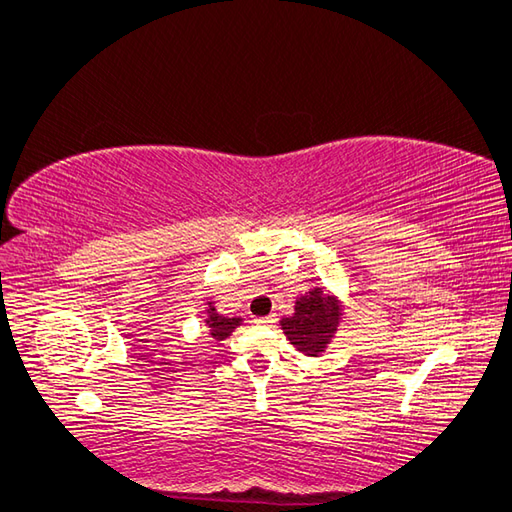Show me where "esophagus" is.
<instances>
[{
  "instance_id": "1",
  "label": "esophagus",
  "mask_w": 512,
  "mask_h": 512,
  "mask_svg": "<svg viewBox=\"0 0 512 512\" xmlns=\"http://www.w3.org/2000/svg\"><path fill=\"white\" fill-rule=\"evenodd\" d=\"M256 322L258 324H271V322H275V316L271 314V316H260V318H256Z\"/></svg>"
}]
</instances>
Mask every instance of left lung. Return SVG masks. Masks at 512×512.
Here are the masks:
<instances>
[{
  "label": "left lung",
  "instance_id": "left-lung-1",
  "mask_svg": "<svg viewBox=\"0 0 512 512\" xmlns=\"http://www.w3.org/2000/svg\"><path fill=\"white\" fill-rule=\"evenodd\" d=\"M342 320V305L322 288L309 290L294 305V314L282 318L290 344L307 356H318L333 339Z\"/></svg>",
  "mask_w": 512,
  "mask_h": 512
}]
</instances>
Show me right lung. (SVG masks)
I'll return each mask as SVG.
<instances>
[{
	"mask_svg": "<svg viewBox=\"0 0 512 512\" xmlns=\"http://www.w3.org/2000/svg\"><path fill=\"white\" fill-rule=\"evenodd\" d=\"M209 318H207V327H209V335L215 339V342H222V339H226L232 331H235V327H239L241 324V318H226V316H220L218 312H215V307L209 303Z\"/></svg>",
	"mask_w": 512,
	"mask_h": 512,
	"instance_id": "add662e5",
	"label": "right lung"
}]
</instances>
